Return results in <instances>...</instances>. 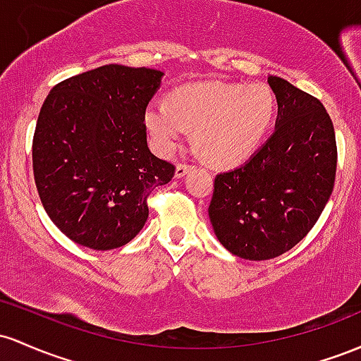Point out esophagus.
I'll list each match as a JSON object with an SVG mask.
<instances>
[{"mask_svg": "<svg viewBox=\"0 0 361 361\" xmlns=\"http://www.w3.org/2000/svg\"><path fill=\"white\" fill-rule=\"evenodd\" d=\"M191 169H192L191 164H185V161H182V164H179L176 167V177L177 179H180V177H184Z\"/></svg>", "mask_w": 361, "mask_h": 361, "instance_id": "obj_1", "label": "esophagus"}]
</instances>
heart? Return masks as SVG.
Listing matches in <instances>:
<instances>
[{"label":"heart","instance_id":"1","mask_svg":"<svg viewBox=\"0 0 361 361\" xmlns=\"http://www.w3.org/2000/svg\"><path fill=\"white\" fill-rule=\"evenodd\" d=\"M276 111V97L266 83H197L153 100L143 121L160 155H170L192 129L201 159L216 167L245 160L259 147Z\"/></svg>","mask_w":361,"mask_h":361}]
</instances>
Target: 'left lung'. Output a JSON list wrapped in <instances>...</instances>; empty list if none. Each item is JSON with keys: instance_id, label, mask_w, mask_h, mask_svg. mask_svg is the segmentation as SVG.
Wrapping results in <instances>:
<instances>
[{"instance_id": "left-lung-1", "label": "left lung", "mask_w": 361, "mask_h": 361, "mask_svg": "<svg viewBox=\"0 0 361 361\" xmlns=\"http://www.w3.org/2000/svg\"><path fill=\"white\" fill-rule=\"evenodd\" d=\"M274 133L240 167L214 177L209 220L226 250L249 261L285 254L310 232L334 188L338 148L321 100L269 76Z\"/></svg>"}]
</instances>
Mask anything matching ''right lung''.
Masks as SVG:
<instances>
[{
	"instance_id": "obj_1",
	"label": "right lung",
	"mask_w": 361,
	"mask_h": 361,
	"mask_svg": "<svg viewBox=\"0 0 361 361\" xmlns=\"http://www.w3.org/2000/svg\"><path fill=\"white\" fill-rule=\"evenodd\" d=\"M164 73L105 64L56 85L40 107L32 165L58 228L95 250L126 245L148 218V196L176 167L148 148L145 111Z\"/></svg>"
}]
</instances>
